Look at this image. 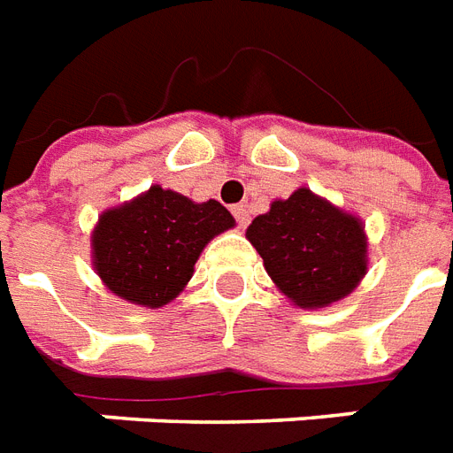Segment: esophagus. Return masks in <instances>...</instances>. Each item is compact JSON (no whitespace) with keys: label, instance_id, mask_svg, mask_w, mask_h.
Masks as SVG:
<instances>
[{"label":"esophagus","instance_id":"1","mask_svg":"<svg viewBox=\"0 0 453 453\" xmlns=\"http://www.w3.org/2000/svg\"><path fill=\"white\" fill-rule=\"evenodd\" d=\"M233 216H234V220H237V226H240V227L250 226L251 216H250V209H247V206H242V203L233 206Z\"/></svg>","mask_w":453,"mask_h":453}]
</instances>
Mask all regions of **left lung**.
Here are the masks:
<instances>
[{
  "instance_id": "obj_1",
  "label": "left lung",
  "mask_w": 453,
  "mask_h": 453,
  "mask_svg": "<svg viewBox=\"0 0 453 453\" xmlns=\"http://www.w3.org/2000/svg\"><path fill=\"white\" fill-rule=\"evenodd\" d=\"M247 237L273 282L302 309L340 302L365 275L364 226L306 188L273 202Z\"/></svg>"
}]
</instances>
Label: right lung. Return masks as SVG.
<instances>
[{
  "label": "right lung",
  "mask_w": 453,
  "mask_h": 453,
  "mask_svg": "<svg viewBox=\"0 0 453 453\" xmlns=\"http://www.w3.org/2000/svg\"><path fill=\"white\" fill-rule=\"evenodd\" d=\"M234 220L223 203H195L173 189L106 211L92 234V254L106 288L133 303L158 309L178 296L209 242Z\"/></svg>",
  "instance_id": "obj_1"
}]
</instances>
